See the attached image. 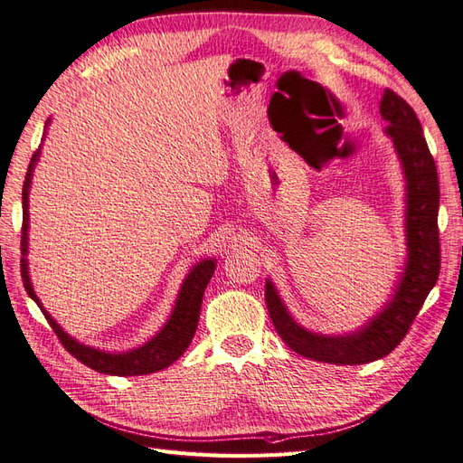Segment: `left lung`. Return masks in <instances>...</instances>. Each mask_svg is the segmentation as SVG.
<instances>
[{"mask_svg":"<svg viewBox=\"0 0 463 463\" xmlns=\"http://www.w3.org/2000/svg\"><path fill=\"white\" fill-rule=\"evenodd\" d=\"M381 116L388 123L405 175V245L408 260L394 296L365 326L344 335L317 334L298 325L270 279H266V307L274 328L293 352L332 365H361L388 355L408 334L440 272L439 243V174L413 108L386 89Z\"/></svg>","mask_w":463,"mask_h":463,"instance_id":"obj_1","label":"left lung"}]
</instances>
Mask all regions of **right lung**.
Returning a JSON list of instances; mask_svg holds the SVG:
<instances>
[{"mask_svg": "<svg viewBox=\"0 0 463 463\" xmlns=\"http://www.w3.org/2000/svg\"><path fill=\"white\" fill-rule=\"evenodd\" d=\"M48 123H50V119H48ZM48 123H46V128H48ZM38 158H40V148L33 154L29 170H26L24 185H23L21 276H23V284H24L26 293H29V296L36 301L42 313H44L46 320L50 322V326L55 332V335L60 338L61 345L73 357H77L82 365H87L98 373L114 374V376L150 374V373H156V371L170 367L174 361H177L181 355H184V352L193 340L194 330H197L203 296H204L206 284L210 282V278H213V274L216 270V259H206V260H201L193 266L191 272L184 279V284H181L179 296H177L170 320H167L164 328L145 345L131 349V352H123V354H108V352H102V349H96V347L77 342L67 332H63L58 322H55L44 307H42L40 299L36 298V293L33 289L31 278H29V264H26V253H29V191H31V184H33L31 179H33V172H34V165H36Z\"/></svg>", "mask_w": 463, "mask_h": 463, "instance_id": "obj_1", "label": "right lung"}]
</instances>
